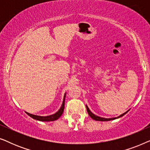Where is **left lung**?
Here are the masks:
<instances>
[{
    "label": "left lung",
    "mask_w": 150,
    "mask_h": 150,
    "mask_svg": "<svg viewBox=\"0 0 150 150\" xmlns=\"http://www.w3.org/2000/svg\"><path fill=\"white\" fill-rule=\"evenodd\" d=\"M86 108H87V112H88V114H89V115L92 118V119H93V120H96V121H110V120H115V119H117V118H119V117H122L123 115H124L126 113H127V112H124V113H123L122 115H121L120 116H119V117H114V118H109V119H106V118H103V117H98V116H96V115H95L94 114H93L92 113V112H91V110H90L89 109V108L87 107V106H86Z\"/></svg>",
    "instance_id": "obj_1"
}]
</instances>
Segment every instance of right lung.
Masks as SVG:
<instances>
[{"mask_svg": "<svg viewBox=\"0 0 150 150\" xmlns=\"http://www.w3.org/2000/svg\"><path fill=\"white\" fill-rule=\"evenodd\" d=\"M65 97L64 96V99H63V102L62 104V106L60 109L59 110V111H57L56 113L54 115H49V116H46V117H42V116H38V115H34L30 114L28 112H26L27 115H28L30 117H31L32 118L35 119V120H39V121H42V122H50V121H54L57 120V119H59L60 117L61 116V115L63 114V110H64V106H65Z\"/></svg>", "mask_w": 150, "mask_h": 150, "instance_id": "right-lung-1", "label": "right lung"}]
</instances>
